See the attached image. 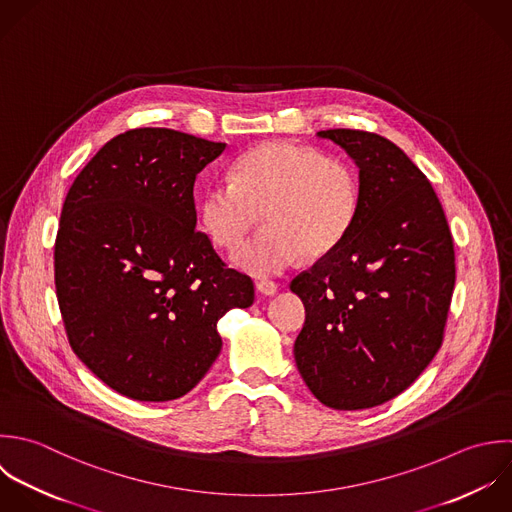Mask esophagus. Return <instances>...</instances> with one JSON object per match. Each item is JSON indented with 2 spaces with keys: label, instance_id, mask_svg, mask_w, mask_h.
<instances>
[{
  "label": "esophagus",
  "instance_id": "obj_1",
  "mask_svg": "<svg viewBox=\"0 0 512 512\" xmlns=\"http://www.w3.org/2000/svg\"><path fill=\"white\" fill-rule=\"evenodd\" d=\"M257 291H259L261 295H265V297H271V295H275V293L279 291V285H277L275 281L261 279V281H257Z\"/></svg>",
  "mask_w": 512,
  "mask_h": 512
}]
</instances>
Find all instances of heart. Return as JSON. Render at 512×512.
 <instances>
[{
  "label": "heart",
  "instance_id": "b5f03b06",
  "mask_svg": "<svg viewBox=\"0 0 512 512\" xmlns=\"http://www.w3.org/2000/svg\"><path fill=\"white\" fill-rule=\"evenodd\" d=\"M359 207V181L351 165L323 157L309 145L269 141L243 153L231 179L205 187L201 221L223 249H237L259 221L267 223L233 263L267 277L295 265L305 253L325 255L351 229Z\"/></svg>",
  "mask_w": 512,
  "mask_h": 512
}]
</instances>
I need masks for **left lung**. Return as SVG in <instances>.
I'll use <instances>...</instances> for the list:
<instances>
[{
    "label": "left lung",
    "instance_id": "8db88e82",
    "mask_svg": "<svg viewBox=\"0 0 512 512\" xmlns=\"http://www.w3.org/2000/svg\"><path fill=\"white\" fill-rule=\"evenodd\" d=\"M359 167V207L343 241L291 281L305 303L295 341L311 393L337 411L401 395L443 345L455 245L425 173L393 141L327 129Z\"/></svg>",
    "mask_w": 512,
    "mask_h": 512
}]
</instances>
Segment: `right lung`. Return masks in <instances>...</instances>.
<instances>
[{
	"label": "right lung",
	"instance_id": "add662e5",
	"mask_svg": "<svg viewBox=\"0 0 512 512\" xmlns=\"http://www.w3.org/2000/svg\"><path fill=\"white\" fill-rule=\"evenodd\" d=\"M223 149L165 127L129 129L67 191L53 251L67 341L133 401L189 393L221 351L217 321L255 299L251 277L195 227V177Z\"/></svg>",
	"mask_w": 512,
	"mask_h": 512
}]
</instances>
